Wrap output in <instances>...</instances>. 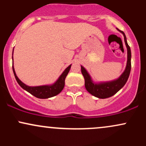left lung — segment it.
<instances>
[{
  "mask_svg": "<svg viewBox=\"0 0 146 146\" xmlns=\"http://www.w3.org/2000/svg\"><path fill=\"white\" fill-rule=\"evenodd\" d=\"M124 37V42L127 48V64L125 71L119 77V78L113 81L95 83L93 81L91 77L86 71V68L81 66V71L85 80V88L88 93L100 99H105L110 98L117 93L126 83L130 75L131 70V51L127 42L126 37L125 33L122 31H119Z\"/></svg>",
  "mask_w": 146,
  "mask_h": 146,
  "instance_id": "left-lung-1",
  "label": "left lung"
}]
</instances>
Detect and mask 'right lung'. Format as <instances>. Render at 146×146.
<instances>
[{"label":"right lung","instance_id":"add662e5","mask_svg":"<svg viewBox=\"0 0 146 146\" xmlns=\"http://www.w3.org/2000/svg\"><path fill=\"white\" fill-rule=\"evenodd\" d=\"M12 60H13V56H12ZM13 65V64H12ZM71 64L69 65L64 71H63V73L60 75L59 78L57 80V81L55 83H53V84L50 85H43V86H29L26 85L24 84L23 82H21L19 80V78H18L17 75L16 74V72H15L14 65L12 66L13 68V71H14V74L15 78H16V81L18 83V84L21 86L23 89L27 90V92H29V93H31V95L35 96L37 98L40 99H47L52 98V97H54L56 95H58L62 90H63L65 84V78H66V75H68V72L70 71V68H71Z\"/></svg>","mask_w":146,"mask_h":146}]
</instances>
